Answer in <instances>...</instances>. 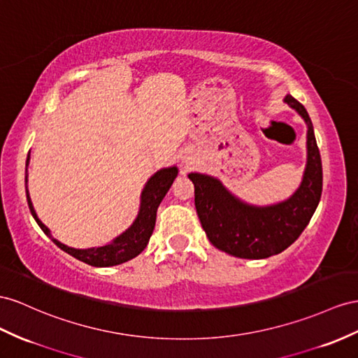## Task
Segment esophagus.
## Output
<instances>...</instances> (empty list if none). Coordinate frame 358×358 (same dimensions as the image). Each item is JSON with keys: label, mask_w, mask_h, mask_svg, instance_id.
I'll list each match as a JSON object with an SVG mask.
<instances>
[{"label": "esophagus", "mask_w": 358, "mask_h": 358, "mask_svg": "<svg viewBox=\"0 0 358 358\" xmlns=\"http://www.w3.org/2000/svg\"><path fill=\"white\" fill-rule=\"evenodd\" d=\"M194 162H195V159H194V155H190V154H186V155H185V157H182V163H185L187 168L190 166V164H194Z\"/></svg>", "instance_id": "esophagus-1"}]
</instances>
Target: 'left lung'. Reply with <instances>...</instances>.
<instances>
[{
	"instance_id": "8db88e82",
	"label": "left lung",
	"mask_w": 358,
	"mask_h": 358,
	"mask_svg": "<svg viewBox=\"0 0 358 358\" xmlns=\"http://www.w3.org/2000/svg\"><path fill=\"white\" fill-rule=\"evenodd\" d=\"M307 125V163L299 187L280 203L254 206L237 198L222 181L207 173L190 172L195 207L213 246L239 259H268L295 242L308 225L322 195V162L313 124L306 107L292 95L284 96Z\"/></svg>"
}]
</instances>
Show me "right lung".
<instances>
[{"label": "right lung", "instance_id": "obj_1", "mask_svg": "<svg viewBox=\"0 0 358 358\" xmlns=\"http://www.w3.org/2000/svg\"><path fill=\"white\" fill-rule=\"evenodd\" d=\"M29 163H30V154L29 157H27V164H25L27 168H29ZM27 168H25V194H27V201H29V207L34 221L38 222V225L42 228V231L47 234L60 250L68 252L77 260L85 262L90 264V266H96V268H108V266H116V264L125 263L128 260L137 257V255L146 248V245H148L150 237L155 227L157 208L164 195L168 194L173 180H176L178 176L177 166L163 168L155 172L154 176H151L148 181L145 182L143 190L141 194L139 212H137L134 222L128 227L122 234H119L112 242H108L103 246H95V248H87V250H77V248H72V246L59 242L57 239H54L50 228L38 217V213H36L31 203L29 186H27V182H29V172H27Z\"/></svg>", "mask_w": 358, "mask_h": 358}]
</instances>
